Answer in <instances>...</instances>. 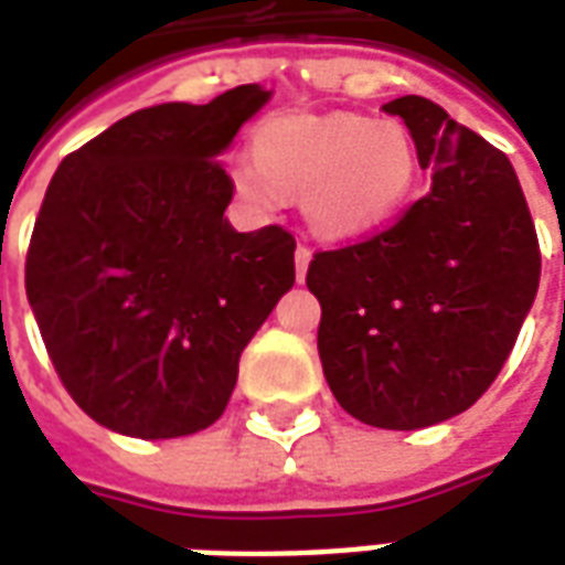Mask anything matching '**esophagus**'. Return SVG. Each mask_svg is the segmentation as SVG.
Returning a JSON list of instances; mask_svg holds the SVG:
<instances>
[{
  "instance_id": "esophagus-1",
  "label": "esophagus",
  "mask_w": 565,
  "mask_h": 565,
  "mask_svg": "<svg viewBox=\"0 0 565 565\" xmlns=\"http://www.w3.org/2000/svg\"><path fill=\"white\" fill-rule=\"evenodd\" d=\"M296 278L299 281H306V275H308V263H311V250H308L306 245H299L296 247Z\"/></svg>"
}]
</instances>
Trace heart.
<instances>
[{"label": "heart", "mask_w": 565, "mask_h": 565, "mask_svg": "<svg viewBox=\"0 0 565 565\" xmlns=\"http://www.w3.org/2000/svg\"><path fill=\"white\" fill-rule=\"evenodd\" d=\"M254 166L233 186L254 211L302 199L308 226L330 242L363 238L399 214L420 181V150L399 120L360 115L275 117L250 141Z\"/></svg>", "instance_id": "b5f03b06"}]
</instances>
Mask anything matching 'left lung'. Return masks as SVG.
I'll use <instances>...</instances> for the list:
<instances>
[{
    "label": "left lung",
    "instance_id": "obj_1",
    "mask_svg": "<svg viewBox=\"0 0 565 565\" xmlns=\"http://www.w3.org/2000/svg\"><path fill=\"white\" fill-rule=\"evenodd\" d=\"M433 184L391 230L308 266L332 396L379 429L462 415L493 384L539 290V242L509 157L441 105H384Z\"/></svg>",
    "mask_w": 565,
    "mask_h": 565
}]
</instances>
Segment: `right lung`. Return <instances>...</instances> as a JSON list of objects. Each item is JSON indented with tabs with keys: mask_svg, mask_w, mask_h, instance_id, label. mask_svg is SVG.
<instances>
[{
	"mask_svg": "<svg viewBox=\"0 0 565 565\" xmlns=\"http://www.w3.org/2000/svg\"><path fill=\"white\" fill-rule=\"evenodd\" d=\"M269 99L242 84L209 105L141 108L47 184L26 299L72 399L120 436L214 424L242 351L294 287V235L223 217L233 181L217 160Z\"/></svg>",
	"mask_w": 565,
	"mask_h": 565,
	"instance_id": "1",
	"label": "right lung"
}]
</instances>
